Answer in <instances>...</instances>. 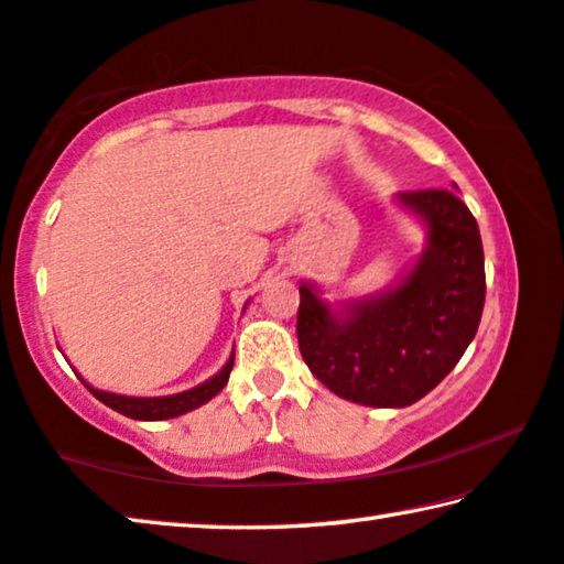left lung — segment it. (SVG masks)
Listing matches in <instances>:
<instances>
[{
  "mask_svg": "<svg viewBox=\"0 0 564 564\" xmlns=\"http://www.w3.org/2000/svg\"><path fill=\"white\" fill-rule=\"evenodd\" d=\"M400 202L427 223V246L398 289L349 306L347 316L301 285L299 349L318 382L344 400L405 408L464 357L486 299L476 217L451 189H408Z\"/></svg>",
  "mask_w": 564,
  "mask_h": 564,
  "instance_id": "obj_1",
  "label": "left lung"
}]
</instances>
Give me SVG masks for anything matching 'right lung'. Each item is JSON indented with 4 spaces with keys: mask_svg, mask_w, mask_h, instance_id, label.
Wrapping results in <instances>:
<instances>
[{
    "mask_svg": "<svg viewBox=\"0 0 564 564\" xmlns=\"http://www.w3.org/2000/svg\"><path fill=\"white\" fill-rule=\"evenodd\" d=\"M235 357H230V362L225 365L220 372H217L213 380L202 382L199 388L195 390H187V392H180V394H170V398H126V394H113V392H100L96 388H86L96 394V398L104 402V405L113 408L116 413H121L126 417H133V420H166V417H176V415H184L189 413V410H195L199 405H205L215 398L217 392H220L225 384H228V377H230V369H232Z\"/></svg>",
    "mask_w": 564,
    "mask_h": 564,
    "instance_id": "obj_1",
    "label": "right lung"
}]
</instances>
